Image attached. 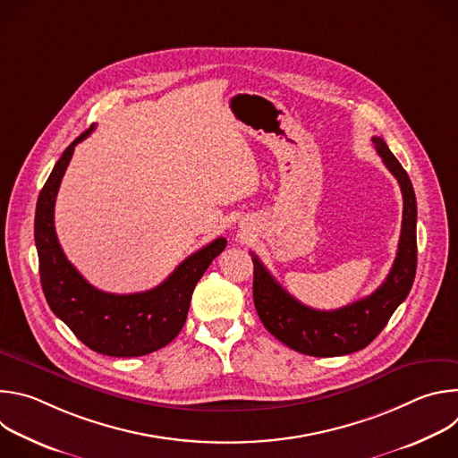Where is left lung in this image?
<instances>
[{"label":"left lung","mask_w":458,"mask_h":458,"mask_svg":"<svg viewBox=\"0 0 458 458\" xmlns=\"http://www.w3.org/2000/svg\"><path fill=\"white\" fill-rule=\"evenodd\" d=\"M377 154L401 184L404 210L397 257L386 281L368 297L344 308L322 311L292 297L260 263L253 260V302L265 328L288 348L313 357L348 355L366 348L408 297L417 272V199L413 184L382 138H373Z\"/></svg>","instance_id":"1"}]
</instances>
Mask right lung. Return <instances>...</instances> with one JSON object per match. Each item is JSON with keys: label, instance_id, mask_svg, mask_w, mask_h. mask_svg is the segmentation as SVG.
Masks as SVG:
<instances>
[{"label": "right lung", "instance_id": "add662e5", "mask_svg": "<svg viewBox=\"0 0 458 458\" xmlns=\"http://www.w3.org/2000/svg\"><path fill=\"white\" fill-rule=\"evenodd\" d=\"M92 128L63 152L39 191L34 239L41 288L54 315L67 324L85 346L110 357H140L166 346L177 337L188 315L193 288L212 260L226 248V239L219 237L186 257L159 286L148 292L117 295L87 283L59 246L54 228V205L74 148L89 138Z\"/></svg>", "mask_w": 458, "mask_h": 458}]
</instances>
